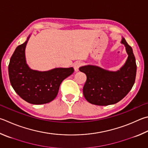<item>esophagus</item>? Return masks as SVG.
I'll use <instances>...</instances> for the list:
<instances>
[{
    "label": "esophagus",
    "mask_w": 148,
    "mask_h": 148,
    "mask_svg": "<svg viewBox=\"0 0 148 148\" xmlns=\"http://www.w3.org/2000/svg\"><path fill=\"white\" fill-rule=\"evenodd\" d=\"M82 65V62H80V61H76V62H75L73 64V66H74L75 71H78L79 68Z\"/></svg>",
    "instance_id": "obj_1"
}]
</instances>
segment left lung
<instances>
[{
  "mask_svg": "<svg viewBox=\"0 0 148 148\" xmlns=\"http://www.w3.org/2000/svg\"><path fill=\"white\" fill-rule=\"evenodd\" d=\"M121 42L125 46L128 58L119 71L110 72L93 65L79 69L87 76L83 92L89 103L102 106L116 103L132 88L136 73L135 58L132 48L124 38Z\"/></svg>",
  "mask_w": 148,
  "mask_h": 148,
  "instance_id": "obj_1",
  "label": "left lung"
}]
</instances>
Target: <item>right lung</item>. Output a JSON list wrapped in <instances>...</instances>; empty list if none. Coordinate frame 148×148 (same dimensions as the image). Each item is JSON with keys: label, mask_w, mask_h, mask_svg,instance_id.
I'll return each mask as SVG.
<instances>
[{"label": "right lung", "mask_w": 148, "mask_h": 148, "mask_svg": "<svg viewBox=\"0 0 148 148\" xmlns=\"http://www.w3.org/2000/svg\"><path fill=\"white\" fill-rule=\"evenodd\" d=\"M29 37L16 48L11 57L8 65L11 85L17 95L29 103H49L57 96L61 82L74 70L71 67L39 72L29 69L25 58V48Z\"/></svg>", "instance_id": "right-lung-1"}]
</instances>
